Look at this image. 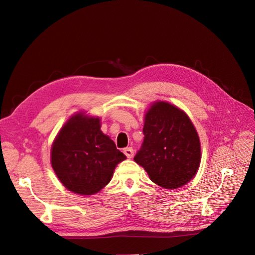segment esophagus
Instances as JSON below:
<instances>
[{"label":"esophagus","instance_id":"1","mask_svg":"<svg viewBox=\"0 0 255 255\" xmlns=\"http://www.w3.org/2000/svg\"><path fill=\"white\" fill-rule=\"evenodd\" d=\"M123 152H125V154H126L128 158H132L133 155H134V150H133V148H130V146H128V148H126L125 150H123Z\"/></svg>","mask_w":255,"mask_h":255}]
</instances>
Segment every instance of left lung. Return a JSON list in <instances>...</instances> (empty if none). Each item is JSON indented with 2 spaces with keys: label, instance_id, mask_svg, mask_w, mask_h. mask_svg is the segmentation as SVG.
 <instances>
[{
  "label": "left lung",
  "instance_id": "8db88e82",
  "mask_svg": "<svg viewBox=\"0 0 255 255\" xmlns=\"http://www.w3.org/2000/svg\"><path fill=\"white\" fill-rule=\"evenodd\" d=\"M143 142L134 160L152 182L166 189L187 184L198 171L201 146L188 116L168 102H155L145 113Z\"/></svg>",
  "mask_w": 255,
  "mask_h": 255
}]
</instances>
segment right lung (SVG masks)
Instances as JSON below:
<instances>
[{"label": "right lung", "mask_w": 255, "mask_h": 255, "mask_svg": "<svg viewBox=\"0 0 255 255\" xmlns=\"http://www.w3.org/2000/svg\"><path fill=\"white\" fill-rule=\"evenodd\" d=\"M127 156L101 130L98 117L75 114L60 128L51 149L52 168L64 186L75 194L99 192Z\"/></svg>", "instance_id": "right-lung-1"}]
</instances>
